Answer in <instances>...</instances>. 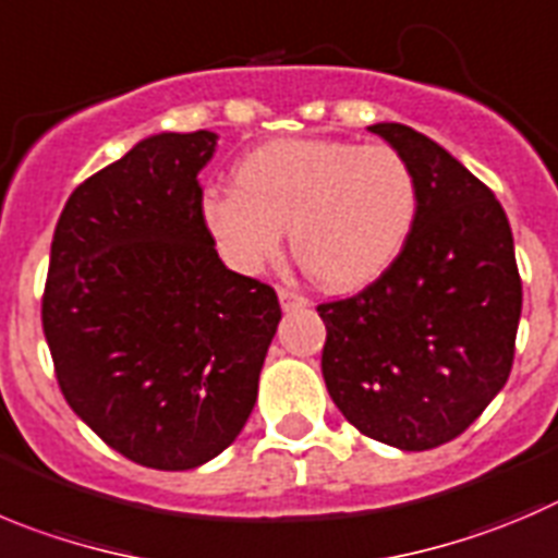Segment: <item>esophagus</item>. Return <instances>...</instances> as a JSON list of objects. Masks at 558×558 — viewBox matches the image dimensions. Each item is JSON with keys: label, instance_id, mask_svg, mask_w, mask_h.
Returning <instances> with one entry per match:
<instances>
[{"label": "esophagus", "instance_id": "esophagus-1", "mask_svg": "<svg viewBox=\"0 0 558 558\" xmlns=\"http://www.w3.org/2000/svg\"><path fill=\"white\" fill-rule=\"evenodd\" d=\"M278 300H280V308L289 314V311H300V308H308V296L296 294V291H289V289H280L278 291Z\"/></svg>", "mask_w": 558, "mask_h": 558}]
</instances>
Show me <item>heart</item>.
Segmentation results:
<instances>
[{"instance_id": "1", "label": "heart", "mask_w": 558, "mask_h": 558, "mask_svg": "<svg viewBox=\"0 0 558 558\" xmlns=\"http://www.w3.org/2000/svg\"><path fill=\"white\" fill-rule=\"evenodd\" d=\"M203 222L228 264L262 272L291 250L325 289L374 283L408 244L418 184L390 145L347 140H275L233 168V192L203 197Z\"/></svg>"}]
</instances>
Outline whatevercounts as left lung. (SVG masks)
Wrapping results in <instances>:
<instances>
[{
  "label": "left lung",
  "instance_id": "obj_1",
  "mask_svg": "<svg viewBox=\"0 0 558 558\" xmlns=\"http://www.w3.org/2000/svg\"><path fill=\"white\" fill-rule=\"evenodd\" d=\"M368 132L408 159L418 211L372 286L316 308L322 374L363 435L426 451L462 435L507 385L523 286L501 203L462 161L402 123Z\"/></svg>",
  "mask_w": 558,
  "mask_h": 558
}]
</instances>
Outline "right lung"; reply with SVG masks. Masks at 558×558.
Listing matches in <instances>:
<instances>
[{"instance_id": "right-lung-1", "label": "right lung", "mask_w": 558, "mask_h": 558, "mask_svg": "<svg viewBox=\"0 0 558 558\" xmlns=\"http://www.w3.org/2000/svg\"><path fill=\"white\" fill-rule=\"evenodd\" d=\"M217 134L161 132L80 184L51 239L44 332L62 397L109 449L190 471L236 440L280 322L231 272L197 173Z\"/></svg>"}]
</instances>
